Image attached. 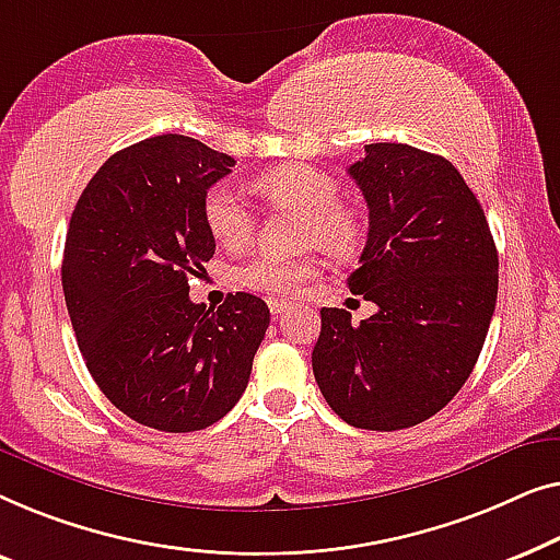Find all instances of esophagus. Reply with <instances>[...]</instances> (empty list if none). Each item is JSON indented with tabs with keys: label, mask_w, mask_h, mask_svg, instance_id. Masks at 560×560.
<instances>
[{
	"label": "esophagus",
	"mask_w": 560,
	"mask_h": 560,
	"mask_svg": "<svg viewBox=\"0 0 560 560\" xmlns=\"http://www.w3.org/2000/svg\"><path fill=\"white\" fill-rule=\"evenodd\" d=\"M269 310H271V314H273V317H283V314H287L289 310H291V304L289 302H283V299H269Z\"/></svg>",
	"instance_id": "34e87169"
}]
</instances>
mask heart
<instances>
[{
	"label": "heart",
	"mask_w": 560,
	"mask_h": 560,
	"mask_svg": "<svg viewBox=\"0 0 560 560\" xmlns=\"http://www.w3.org/2000/svg\"><path fill=\"white\" fill-rule=\"evenodd\" d=\"M254 187L266 200L281 208L304 212L302 238L306 246H319L327 254L345 256L358 246L360 225L355 212L340 202L342 187L327 172L287 164L273 172H264L254 179ZM202 220L212 238L225 250H243L254 241L256 218L246 198L228 183L212 185L202 198ZM317 273L312 258H281L261 254L241 266L238 281L246 289L261 294L289 296Z\"/></svg>",
	"instance_id": "obj_1"
}]
</instances>
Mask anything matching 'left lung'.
Instances as JSON below:
<instances>
[{
  "label": "left lung",
  "mask_w": 560,
  "mask_h": 560,
  "mask_svg": "<svg viewBox=\"0 0 560 560\" xmlns=\"http://www.w3.org/2000/svg\"><path fill=\"white\" fill-rule=\"evenodd\" d=\"M368 202V243L352 294L377 306H322L312 370L345 423L398 431L431 419L475 368L498 302V248L475 192L444 156L368 144L352 164Z\"/></svg>",
  "instance_id": "1"
}]
</instances>
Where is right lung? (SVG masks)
I'll return each instance as SVG.
<instances>
[{
    "label": "right lung",
    "mask_w": 560,
    "mask_h": 560,
    "mask_svg": "<svg viewBox=\"0 0 560 560\" xmlns=\"http://www.w3.org/2000/svg\"><path fill=\"white\" fill-rule=\"evenodd\" d=\"M233 156L162 133L108 156L70 215L62 291L85 368L137 423L187 434L246 390L269 306L246 291L218 310L190 302L215 238L202 198Z\"/></svg>",
    "instance_id": "obj_1"
}]
</instances>
